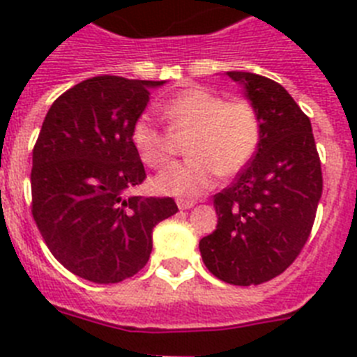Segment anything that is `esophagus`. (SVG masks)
<instances>
[{
  "label": "esophagus",
  "mask_w": 357,
  "mask_h": 357,
  "mask_svg": "<svg viewBox=\"0 0 357 357\" xmlns=\"http://www.w3.org/2000/svg\"><path fill=\"white\" fill-rule=\"evenodd\" d=\"M176 206H178V209L181 211H185V209H191V207L195 206L193 200H184V198H181V200H176Z\"/></svg>",
  "instance_id": "34e87169"
}]
</instances>
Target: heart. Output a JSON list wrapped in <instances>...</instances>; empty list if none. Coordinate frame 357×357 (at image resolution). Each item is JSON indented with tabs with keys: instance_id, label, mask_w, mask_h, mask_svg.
<instances>
[{
	"instance_id": "heart-1",
	"label": "heart",
	"mask_w": 357,
	"mask_h": 357,
	"mask_svg": "<svg viewBox=\"0 0 357 357\" xmlns=\"http://www.w3.org/2000/svg\"><path fill=\"white\" fill-rule=\"evenodd\" d=\"M169 130L141 114L132 125L130 141L148 168L162 169L173 159L175 137L189 135L185 153L191 159L175 164L153 181L164 195L198 197L216 182L218 175L241 172L259 146L261 125L254 107L245 100L225 102L206 87H189L160 105Z\"/></svg>"
}]
</instances>
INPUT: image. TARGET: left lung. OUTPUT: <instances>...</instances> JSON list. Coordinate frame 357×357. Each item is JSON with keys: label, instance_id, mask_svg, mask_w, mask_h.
<instances>
[{"label": "left lung", "instance_id": "obj_1", "mask_svg": "<svg viewBox=\"0 0 357 357\" xmlns=\"http://www.w3.org/2000/svg\"><path fill=\"white\" fill-rule=\"evenodd\" d=\"M261 125L259 146L232 185L214 195L218 225L200 239L204 264L234 286L280 275L301 254L321 197L311 121L288 91L266 77L227 71Z\"/></svg>", "mask_w": 357, "mask_h": 357}]
</instances>
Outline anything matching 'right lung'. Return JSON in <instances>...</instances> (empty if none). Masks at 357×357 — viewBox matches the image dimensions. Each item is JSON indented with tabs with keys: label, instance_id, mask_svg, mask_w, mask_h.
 Here are the masks:
<instances>
[{
	"label": "right lung",
	"instance_id": "obj_1",
	"mask_svg": "<svg viewBox=\"0 0 357 357\" xmlns=\"http://www.w3.org/2000/svg\"><path fill=\"white\" fill-rule=\"evenodd\" d=\"M164 84L103 75L73 85L50 107L33 146V220L55 259L96 284L144 268L153 227L178 211L168 197H127L146 176L132 125Z\"/></svg>",
	"mask_w": 357,
	"mask_h": 357
}]
</instances>
